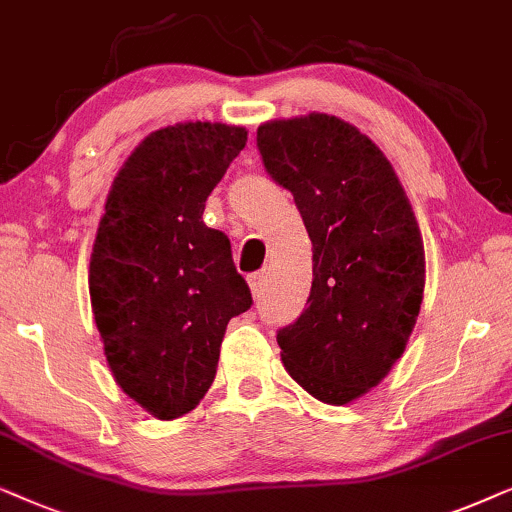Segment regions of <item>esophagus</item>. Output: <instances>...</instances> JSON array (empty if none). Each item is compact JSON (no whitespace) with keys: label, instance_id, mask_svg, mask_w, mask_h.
<instances>
[{"label":"esophagus","instance_id":"esophagus-1","mask_svg":"<svg viewBox=\"0 0 512 512\" xmlns=\"http://www.w3.org/2000/svg\"><path fill=\"white\" fill-rule=\"evenodd\" d=\"M248 283H250L252 297L260 299L262 292H264V283H267V276H264V271H260V274H252V276L248 278Z\"/></svg>","mask_w":512,"mask_h":512}]
</instances>
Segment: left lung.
Listing matches in <instances>:
<instances>
[{"instance_id": "8db88e82", "label": "left lung", "mask_w": 512, "mask_h": 512, "mask_svg": "<svg viewBox=\"0 0 512 512\" xmlns=\"http://www.w3.org/2000/svg\"><path fill=\"white\" fill-rule=\"evenodd\" d=\"M257 147L313 245L311 295L278 330L281 360L320 403L349 405L391 372L417 323L426 285L417 217L391 161L344 119L267 121Z\"/></svg>"}]
</instances>
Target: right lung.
I'll list each match as a JSON object with an SVG mask.
<instances>
[{
	"instance_id": "obj_1",
	"label": "right lung",
	"mask_w": 512,
	"mask_h": 512,
	"mask_svg": "<svg viewBox=\"0 0 512 512\" xmlns=\"http://www.w3.org/2000/svg\"><path fill=\"white\" fill-rule=\"evenodd\" d=\"M245 142L243 126H166L133 149L107 194L88 267L93 316L114 381L156 419L201 403L227 323L252 304L229 238L203 222Z\"/></svg>"
}]
</instances>
